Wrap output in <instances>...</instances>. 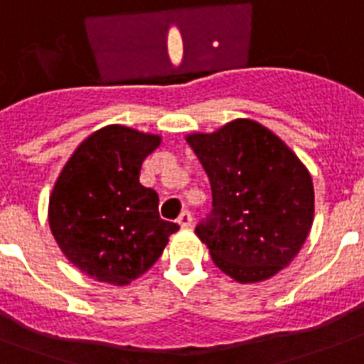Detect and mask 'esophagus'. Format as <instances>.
<instances>
[{"mask_svg":"<svg viewBox=\"0 0 364 364\" xmlns=\"http://www.w3.org/2000/svg\"><path fill=\"white\" fill-rule=\"evenodd\" d=\"M177 223H179V227L183 228H188L193 225V215H191V211H181V215L177 217Z\"/></svg>","mask_w":364,"mask_h":364,"instance_id":"esophagus-1","label":"esophagus"}]
</instances>
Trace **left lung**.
Segmentation results:
<instances>
[{
  "label": "left lung",
  "mask_w": 364,
  "mask_h": 364,
  "mask_svg": "<svg viewBox=\"0 0 364 364\" xmlns=\"http://www.w3.org/2000/svg\"><path fill=\"white\" fill-rule=\"evenodd\" d=\"M187 143L210 177L213 210L196 236L217 268L238 283L276 276L310 234V171L274 132L249 119L191 134Z\"/></svg>",
  "instance_id": "8db88e82"
}]
</instances>
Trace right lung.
Here are the masks:
<instances>
[{"mask_svg": "<svg viewBox=\"0 0 364 364\" xmlns=\"http://www.w3.org/2000/svg\"><path fill=\"white\" fill-rule=\"evenodd\" d=\"M160 136L121 124L94 132L54 183L48 225L71 264L113 285H128L164 251L176 223L159 215V194L139 183Z\"/></svg>", "mask_w": 364, "mask_h": 364, "instance_id": "1", "label": "right lung"}]
</instances>
